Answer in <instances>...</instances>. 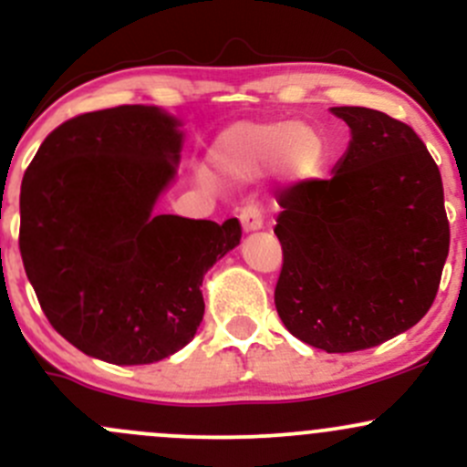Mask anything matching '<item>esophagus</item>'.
<instances>
[{
  "instance_id": "34e87169",
  "label": "esophagus",
  "mask_w": 467,
  "mask_h": 467,
  "mask_svg": "<svg viewBox=\"0 0 467 467\" xmlns=\"http://www.w3.org/2000/svg\"><path fill=\"white\" fill-rule=\"evenodd\" d=\"M239 221H242L244 233H257V230L264 228L262 207L257 203H248L239 214Z\"/></svg>"
}]
</instances>
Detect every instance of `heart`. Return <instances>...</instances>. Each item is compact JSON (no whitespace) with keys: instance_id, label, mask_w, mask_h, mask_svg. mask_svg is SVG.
<instances>
[{"instance_id":"1","label":"heart","mask_w":467,"mask_h":467,"mask_svg":"<svg viewBox=\"0 0 467 467\" xmlns=\"http://www.w3.org/2000/svg\"><path fill=\"white\" fill-rule=\"evenodd\" d=\"M325 140L321 130L305 121H237L221 130L210 146L212 171L230 182H251L268 167L285 182H303L317 176L325 164ZM201 182L212 176L201 171Z\"/></svg>"}]
</instances>
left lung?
Segmentation results:
<instances>
[{
    "instance_id": "1",
    "label": "left lung",
    "mask_w": 467,
    "mask_h": 467,
    "mask_svg": "<svg viewBox=\"0 0 467 467\" xmlns=\"http://www.w3.org/2000/svg\"><path fill=\"white\" fill-rule=\"evenodd\" d=\"M350 144L327 181L280 196L275 307L325 352H357L413 327L436 298L450 223L434 158L411 126L359 106L329 108Z\"/></svg>"
}]
</instances>
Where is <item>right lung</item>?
Wrapping results in <instances>:
<instances>
[{"label": "right lung", "instance_id": "add662e5", "mask_svg": "<svg viewBox=\"0 0 467 467\" xmlns=\"http://www.w3.org/2000/svg\"><path fill=\"white\" fill-rule=\"evenodd\" d=\"M158 106L86 112L47 135L22 181L20 253L60 337L94 359L155 364L194 338L203 277L242 225L158 214L185 133Z\"/></svg>", "mask_w": 467, "mask_h": 467}]
</instances>
